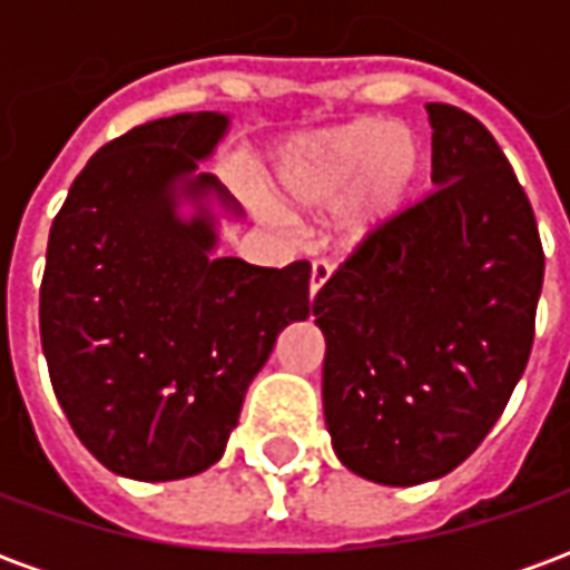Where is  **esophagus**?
<instances>
[{
	"label": "esophagus",
	"mask_w": 570,
	"mask_h": 570,
	"mask_svg": "<svg viewBox=\"0 0 570 570\" xmlns=\"http://www.w3.org/2000/svg\"><path fill=\"white\" fill-rule=\"evenodd\" d=\"M330 274H333V265H330V262H326V259H314V265H311V284H308L311 298L321 293L323 284L330 281Z\"/></svg>",
	"instance_id": "obj_1"
}]
</instances>
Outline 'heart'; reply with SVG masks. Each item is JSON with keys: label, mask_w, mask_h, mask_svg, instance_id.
<instances>
[{"label": "heart", "mask_w": 570, "mask_h": 570, "mask_svg": "<svg viewBox=\"0 0 570 570\" xmlns=\"http://www.w3.org/2000/svg\"><path fill=\"white\" fill-rule=\"evenodd\" d=\"M421 174V142L400 125L357 121L286 142L274 161L284 210L305 213L347 199V237H366L394 219Z\"/></svg>", "instance_id": "b5f03b06"}]
</instances>
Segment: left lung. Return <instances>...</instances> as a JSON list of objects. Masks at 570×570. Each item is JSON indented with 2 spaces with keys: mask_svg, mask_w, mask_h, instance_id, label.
Instances as JSON below:
<instances>
[{
  "mask_svg": "<svg viewBox=\"0 0 570 570\" xmlns=\"http://www.w3.org/2000/svg\"><path fill=\"white\" fill-rule=\"evenodd\" d=\"M428 116L436 188L363 237L311 305L333 449L382 485L476 452L525 372L543 286L534 210L498 140L458 106Z\"/></svg>",
  "mask_w": 570,
  "mask_h": 570,
  "instance_id": "left-lung-1",
  "label": "left lung"
}]
</instances>
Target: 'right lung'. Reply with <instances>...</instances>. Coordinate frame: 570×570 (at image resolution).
Here are the masks:
<instances>
[{
	"mask_svg": "<svg viewBox=\"0 0 570 570\" xmlns=\"http://www.w3.org/2000/svg\"><path fill=\"white\" fill-rule=\"evenodd\" d=\"M225 128L219 112H179L106 142L48 235V375L81 445L118 476L167 482L216 464L281 330L311 311V262L213 256L200 200H235L198 161ZM179 194L199 204L191 220L175 216Z\"/></svg>",
	"mask_w": 570,
	"mask_h": 570,
	"instance_id": "add662e5",
	"label": "right lung"
}]
</instances>
